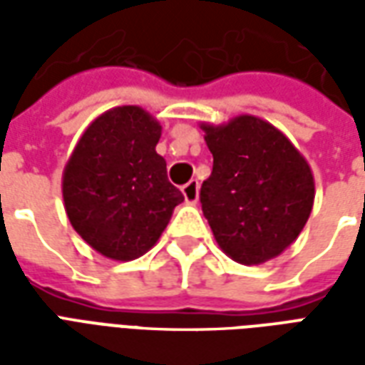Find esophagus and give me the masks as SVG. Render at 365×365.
<instances>
[{"instance_id": "34e87169", "label": "esophagus", "mask_w": 365, "mask_h": 365, "mask_svg": "<svg viewBox=\"0 0 365 365\" xmlns=\"http://www.w3.org/2000/svg\"><path fill=\"white\" fill-rule=\"evenodd\" d=\"M183 199H185V203H190V205H195L199 199V182L197 180H191L182 187Z\"/></svg>"}]
</instances>
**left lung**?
Returning a JSON list of instances; mask_svg holds the SVG:
<instances>
[{
    "label": "left lung",
    "mask_w": 365,
    "mask_h": 365,
    "mask_svg": "<svg viewBox=\"0 0 365 365\" xmlns=\"http://www.w3.org/2000/svg\"><path fill=\"white\" fill-rule=\"evenodd\" d=\"M201 128L213 154L201 207L219 248L245 266L279 256L313 211L309 162L279 128L254 115Z\"/></svg>",
    "instance_id": "left-lung-1"
}]
</instances>
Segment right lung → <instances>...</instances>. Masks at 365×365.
<instances>
[{"mask_svg": "<svg viewBox=\"0 0 365 365\" xmlns=\"http://www.w3.org/2000/svg\"><path fill=\"white\" fill-rule=\"evenodd\" d=\"M160 135L162 125L143 107H113L91 120L64 166L70 225L105 258H140L183 201L156 152Z\"/></svg>", "mask_w": 365, "mask_h": 365, "instance_id": "right-lung-1", "label": "right lung"}]
</instances>
